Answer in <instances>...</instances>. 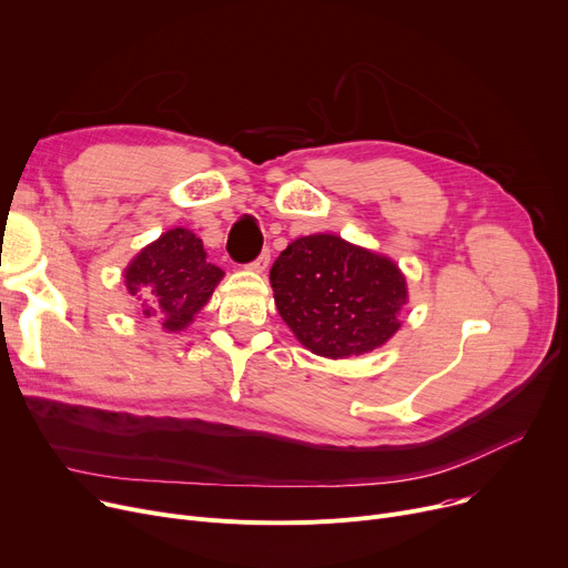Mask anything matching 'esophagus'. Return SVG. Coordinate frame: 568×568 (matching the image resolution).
Masks as SVG:
<instances>
[{"instance_id":"34e87169","label":"esophagus","mask_w":568,"mask_h":568,"mask_svg":"<svg viewBox=\"0 0 568 568\" xmlns=\"http://www.w3.org/2000/svg\"><path fill=\"white\" fill-rule=\"evenodd\" d=\"M268 260H272V255H268V251H264L257 260H253V262L248 264V268H251V272L262 274V272H266V268H268Z\"/></svg>"}]
</instances>
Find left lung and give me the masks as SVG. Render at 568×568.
Returning a JSON list of instances; mask_svg holds the SVG:
<instances>
[{
	"instance_id": "obj_1",
	"label": "left lung",
	"mask_w": 568,
	"mask_h": 568,
	"mask_svg": "<svg viewBox=\"0 0 568 568\" xmlns=\"http://www.w3.org/2000/svg\"><path fill=\"white\" fill-rule=\"evenodd\" d=\"M268 281L296 341L326 359L382 347L400 329L409 300L405 274L392 257L324 232L287 244Z\"/></svg>"
}]
</instances>
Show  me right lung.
Returning <instances> with one entry per match:
<instances>
[{"label":"right lung","instance_id":"add662e5","mask_svg":"<svg viewBox=\"0 0 568 568\" xmlns=\"http://www.w3.org/2000/svg\"><path fill=\"white\" fill-rule=\"evenodd\" d=\"M223 276V268L206 260L200 236L172 227L129 262L124 285L144 317H156L168 334H176L212 300Z\"/></svg>","mask_w":568,"mask_h":568}]
</instances>
